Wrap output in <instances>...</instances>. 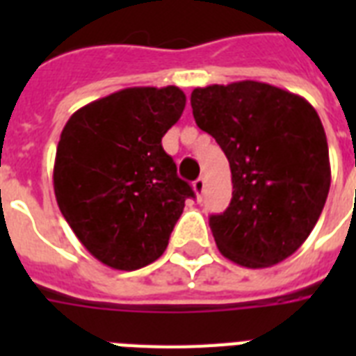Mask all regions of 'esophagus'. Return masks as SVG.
<instances>
[{
  "instance_id": "obj_1",
  "label": "esophagus",
  "mask_w": 356,
  "mask_h": 356,
  "mask_svg": "<svg viewBox=\"0 0 356 356\" xmlns=\"http://www.w3.org/2000/svg\"><path fill=\"white\" fill-rule=\"evenodd\" d=\"M194 192H195V195H197V200H201V195H203V192H205V179H203V177L195 179V181H194Z\"/></svg>"
}]
</instances>
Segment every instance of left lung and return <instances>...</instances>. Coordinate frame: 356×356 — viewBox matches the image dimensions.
Returning a JSON list of instances; mask_svg holds the SVG:
<instances>
[{"instance_id": "obj_1", "label": "left lung", "mask_w": 356, "mask_h": 356, "mask_svg": "<svg viewBox=\"0 0 356 356\" xmlns=\"http://www.w3.org/2000/svg\"><path fill=\"white\" fill-rule=\"evenodd\" d=\"M192 113L227 156L233 197L209 220L225 259L268 268L309 238L331 186L329 145L305 97L259 81L194 88Z\"/></svg>"}]
</instances>
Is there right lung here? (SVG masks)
I'll list each match as a JSON object with an SVG mask.
<instances>
[{
    "instance_id": "add662e5",
    "label": "right lung",
    "mask_w": 356,
    "mask_h": 356,
    "mask_svg": "<svg viewBox=\"0 0 356 356\" xmlns=\"http://www.w3.org/2000/svg\"><path fill=\"white\" fill-rule=\"evenodd\" d=\"M184 105L177 86H134L81 107L64 125L53 166L57 205L108 268L133 271L155 262L184 201L194 197L162 149Z\"/></svg>"
}]
</instances>
